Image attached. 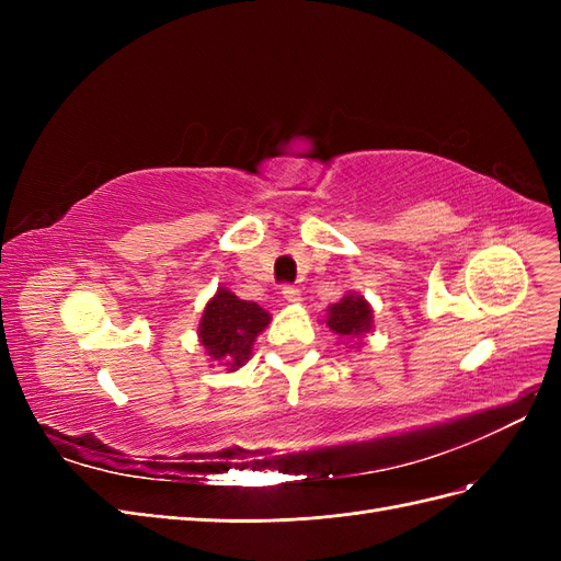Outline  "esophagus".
Segmentation results:
<instances>
[{"label":"esophagus","instance_id":"obj_1","mask_svg":"<svg viewBox=\"0 0 561 561\" xmlns=\"http://www.w3.org/2000/svg\"><path fill=\"white\" fill-rule=\"evenodd\" d=\"M283 297L290 301V304H299L301 301V290L297 285H285L283 287Z\"/></svg>","mask_w":561,"mask_h":561}]
</instances>
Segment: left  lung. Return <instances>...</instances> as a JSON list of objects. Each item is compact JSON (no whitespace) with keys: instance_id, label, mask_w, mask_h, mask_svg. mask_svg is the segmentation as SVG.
<instances>
[{"instance_id":"obj_1","label":"left lung","mask_w":561,"mask_h":561,"mask_svg":"<svg viewBox=\"0 0 561 561\" xmlns=\"http://www.w3.org/2000/svg\"><path fill=\"white\" fill-rule=\"evenodd\" d=\"M325 328L339 339V344L358 346L363 336L375 328V311H371V304L358 295V293H346L336 304H330L325 309Z\"/></svg>"}]
</instances>
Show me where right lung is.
I'll return each instance as SVG.
<instances>
[{
    "mask_svg": "<svg viewBox=\"0 0 561 561\" xmlns=\"http://www.w3.org/2000/svg\"><path fill=\"white\" fill-rule=\"evenodd\" d=\"M268 322L271 313L260 304L239 299L227 287H217L198 320V342L210 363L236 371L250 360L252 344Z\"/></svg>",
    "mask_w": 561,
    "mask_h": 561,
    "instance_id": "right-lung-1",
    "label": "right lung"
}]
</instances>
